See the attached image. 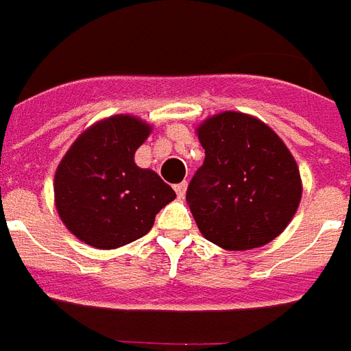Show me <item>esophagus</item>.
I'll use <instances>...</instances> for the list:
<instances>
[{"instance_id":"obj_1","label":"esophagus","mask_w":351,"mask_h":351,"mask_svg":"<svg viewBox=\"0 0 351 351\" xmlns=\"http://www.w3.org/2000/svg\"><path fill=\"white\" fill-rule=\"evenodd\" d=\"M176 193H178L179 198H183V196H185V193H186V181H181V183H178V185H176Z\"/></svg>"}]
</instances>
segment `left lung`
<instances>
[{"mask_svg": "<svg viewBox=\"0 0 351 351\" xmlns=\"http://www.w3.org/2000/svg\"><path fill=\"white\" fill-rule=\"evenodd\" d=\"M204 165L186 189L202 235L226 250L267 245L284 232L301 202L295 158L260 119L222 112L198 127Z\"/></svg>", "mask_w": 351, "mask_h": 351, "instance_id": "8db88e82", "label": "left lung"}]
</instances>
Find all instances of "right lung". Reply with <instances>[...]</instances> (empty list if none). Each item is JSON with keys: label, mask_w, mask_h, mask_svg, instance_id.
<instances>
[{"label": "right lung", "mask_w": 351, "mask_h": 351, "mask_svg": "<svg viewBox=\"0 0 351 351\" xmlns=\"http://www.w3.org/2000/svg\"><path fill=\"white\" fill-rule=\"evenodd\" d=\"M149 132L138 117L112 116L84 130L61 158L56 207L80 241L106 250L136 241L176 198L172 186L134 162Z\"/></svg>", "instance_id": "1"}]
</instances>
